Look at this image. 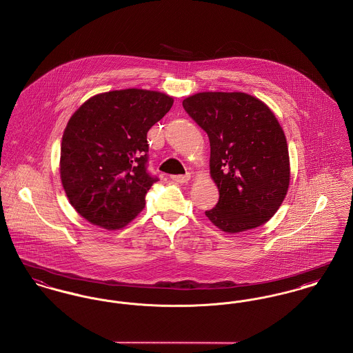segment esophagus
Instances as JSON below:
<instances>
[{
  "label": "esophagus",
  "mask_w": 353,
  "mask_h": 353,
  "mask_svg": "<svg viewBox=\"0 0 353 353\" xmlns=\"http://www.w3.org/2000/svg\"><path fill=\"white\" fill-rule=\"evenodd\" d=\"M172 180L177 184H187L190 180V174H184V176H172Z\"/></svg>",
  "instance_id": "esophagus-1"
}]
</instances>
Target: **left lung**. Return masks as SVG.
I'll use <instances>...</instances> for the list:
<instances>
[{
    "instance_id": "8db88e82",
    "label": "left lung",
    "mask_w": 353,
    "mask_h": 353,
    "mask_svg": "<svg viewBox=\"0 0 353 353\" xmlns=\"http://www.w3.org/2000/svg\"><path fill=\"white\" fill-rule=\"evenodd\" d=\"M183 106L208 133L219 188L209 221L225 233L257 228L283 204L290 181L285 133L270 106L243 92H201Z\"/></svg>"
}]
</instances>
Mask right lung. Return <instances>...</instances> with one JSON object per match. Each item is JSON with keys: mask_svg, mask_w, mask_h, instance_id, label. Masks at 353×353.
Returning a JSON list of instances; mask_svg holds the SVG:
<instances>
[{"mask_svg": "<svg viewBox=\"0 0 353 353\" xmlns=\"http://www.w3.org/2000/svg\"><path fill=\"white\" fill-rule=\"evenodd\" d=\"M173 97L146 89H123L88 99L63 130L60 177L74 210L93 225L116 230L145 207L157 181L146 173L148 130Z\"/></svg>", "mask_w": 353, "mask_h": 353, "instance_id": "add662e5", "label": "right lung"}]
</instances>
